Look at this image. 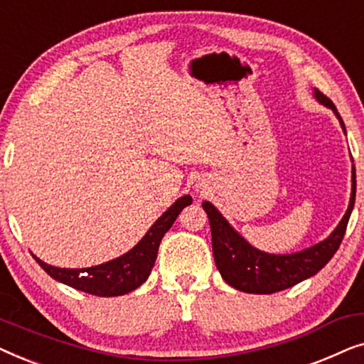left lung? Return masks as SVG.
Returning a JSON list of instances; mask_svg holds the SVG:
<instances>
[{
	"instance_id": "8db88e82",
	"label": "left lung",
	"mask_w": 364,
	"mask_h": 364,
	"mask_svg": "<svg viewBox=\"0 0 364 364\" xmlns=\"http://www.w3.org/2000/svg\"><path fill=\"white\" fill-rule=\"evenodd\" d=\"M313 96L318 102L330 107L335 112V116L341 124L343 132L346 134L345 124H343V119L338 114L335 104L318 89H313ZM355 197L356 172L355 166H353L350 205H348L346 213L343 215L335 230L325 240L318 242L315 245L305 248V250L283 253V255L267 253L252 247L227 222V218L210 202L205 200L202 203V207L207 212L208 222H210L213 258H215V265L222 278L228 285L240 291L270 295V293L295 287L296 283L316 275L340 248V243L346 232L348 220H350L353 212V205H355Z\"/></svg>"
}]
</instances>
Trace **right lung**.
Instances as JSON below:
<instances>
[{"label":"right lung","instance_id":"obj_1","mask_svg":"<svg viewBox=\"0 0 364 364\" xmlns=\"http://www.w3.org/2000/svg\"><path fill=\"white\" fill-rule=\"evenodd\" d=\"M191 203V196L177 198L154 222V225L149 228L146 235L139 240L136 247H132L127 253L114 258L111 262L101 263V265L89 268H59L48 265V263L39 260L36 255L33 257L49 277L64 283V285L96 296L126 295V293H131L141 287L151 275L162 237L173 225L178 213Z\"/></svg>","mask_w":364,"mask_h":364}]
</instances>
